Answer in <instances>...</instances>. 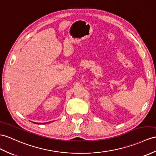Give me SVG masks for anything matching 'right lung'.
Segmentation results:
<instances>
[{
	"label": "right lung",
	"mask_w": 156,
	"mask_h": 156,
	"mask_svg": "<svg viewBox=\"0 0 156 156\" xmlns=\"http://www.w3.org/2000/svg\"><path fill=\"white\" fill-rule=\"evenodd\" d=\"M34 124H41V123H37V122H34ZM43 124H45V123H43Z\"/></svg>",
	"instance_id": "add662e5"
}]
</instances>
